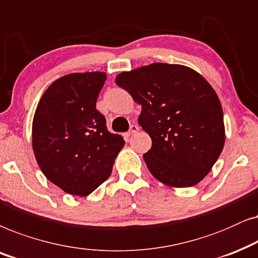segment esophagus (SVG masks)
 <instances>
[{
  "mask_svg": "<svg viewBox=\"0 0 258 258\" xmlns=\"http://www.w3.org/2000/svg\"><path fill=\"white\" fill-rule=\"evenodd\" d=\"M138 131H139V127L137 126V125H132L131 128H130V131L126 133V137H131V136H133V135H135V133H137Z\"/></svg>",
  "mask_w": 258,
  "mask_h": 258,
  "instance_id": "obj_1",
  "label": "esophagus"
}]
</instances>
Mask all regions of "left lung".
<instances>
[{
	"instance_id": "obj_1",
	"label": "left lung",
	"mask_w": 258,
	"mask_h": 258,
	"mask_svg": "<svg viewBox=\"0 0 258 258\" xmlns=\"http://www.w3.org/2000/svg\"><path fill=\"white\" fill-rule=\"evenodd\" d=\"M116 85L142 105L138 122L152 139L144 160L171 187H190L210 172L225 143L221 101L198 72L156 62L116 75Z\"/></svg>"
}]
</instances>
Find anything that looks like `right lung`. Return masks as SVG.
Returning <instances> with one entry per match:
<instances>
[{
  "label": "right lung",
  "instance_id": "add662e5",
  "mask_svg": "<svg viewBox=\"0 0 258 258\" xmlns=\"http://www.w3.org/2000/svg\"><path fill=\"white\" fill-rule=\"evenodd\" d=\"M107 75L73 73L48 87L33 119V151L48 180L66 194L88 196L111 176L125 145L95 108Z\"/></svg>",
  "mask_w": 258,
  "mask_h": 258
}]
</instances>
